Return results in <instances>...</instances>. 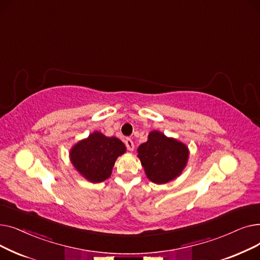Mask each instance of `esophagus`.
<instances>
[{
    "label": "esophagus",
    "instance_id": "1",
    "mask_svg": "<svg viewBox=\"0 0 260 260\" xmlns=\"http://www.w3.org/2000/svg\"><path fill=\"white\" fill-rule=\"evenodd\" d=\"M125 145H126L128 151H134L135 145H134V142H133V140L131 138H126L125 139Z\"/></svg>",
    "mask_w": 260,
    "mask_h": 260
}]
</instances>
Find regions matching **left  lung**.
Here are the masks:
<instances>
[{
  "label": "left lung",
  "mask_w": 260,
  "mask_h": 260,
  "mask_svg": "<svg viewBox=\"0 0 260 260\" xmlns=\"http://www.w3.org/2000/svg\"><path fill=\"white\" fill-rule=\"evenodd\" d=\"M138 157L147 178L163 184L181 174L188 158V149L185 144L154 131L149 133L148 140L139 146Z\"/></svg>",
  "instance_id": "1"
}]
</instances>
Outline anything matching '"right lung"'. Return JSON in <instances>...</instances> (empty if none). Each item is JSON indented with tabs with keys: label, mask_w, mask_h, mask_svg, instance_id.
<instances>
[{
	"label": "right lung",
	"mask_w": 260,
	"mask_h": 260,
	"mask_svg": "<svg viewBox=\"0 0 260 260\" xmlns=\"http://www.w3.org/2000/svg\"><path fill=\"white\" fill-rule=\"evenodd\" d=\"M125 151V145L118 138L94 132L72 148L71 160L84 178L102 182L111 176L116 159Z\"/></svg>",
	"instance_id": "add662e5"
}]
</instances>
